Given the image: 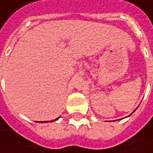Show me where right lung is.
Here are the masks:
<instances>
[{"mask_svg":"<svg viewBox=\"0 0 153 153\" xmlns=\"http://www.w3.org/2000/svg\"><path fill=\"white\" fill-rule=\"evenodd\" d=\"M58 118H59V117H58ZM58 118H56L55 120H58ZM53 120H52V121H51V122H53ZM46 122L48 123V121H44V122H42H42H40V123H46Z\"/></svg>","mask_w":153,"mask_h":153,"instance_id":"obj_1","label":"right lung"}]
</instances>
